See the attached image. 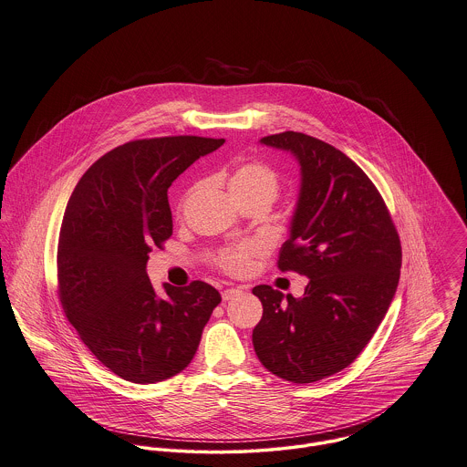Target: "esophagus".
<instances>
[{
    "label": "esophagus",
    "instance_id": "1",
    "mask_svg": "<svg viewBox=\"0 0 467 467\" xmlns=\"http://www.w3.org/2000/svg\"><path fill=\"white\" fill-rule=\"evenodd\" d=\"M243 295V289H239V287H232V289H224L223 293H221V296L224 301H230V299H234V297L241 296Z\"/></svg>",
    "mask_w": 467,
    "mask_h": 467
}]
</instances>
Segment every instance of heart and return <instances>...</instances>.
Returning a JSON list of instances; mask_svg holds the SVG:
<instances>
[{"label": "heart", "mask_w": 467, "mask_h": 467, "mask_svg": "<svg viewBox=\"0 0 467 467\" xmlns=\"http://www.w3.org/2000/svg\"><path fill=\"white\" fill-rule=\"evenodd\" d=\"M226 185L237 203L246 200H260L271 205L280 191V178L276 171L262 162H244L232 171L226 178ZM260 241H246L237 246H230L215 254L213 262L224 273L241 276L246 275L256 254H262Z\"/></svg>", "instance_id": "1"}]
</instances>
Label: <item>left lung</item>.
Wrapping results in <instances>:
<instances>
[{
  "label": "left lung",
  "instance_id": "8db88e82",
  "mask_svg": "<svg viewBox=\"0 0 467 467\" xmlns=\"http://www.w3.org/2000/svg\"><path fill=\"white\" fill-rule=\"evenodd\" d=\"M260 142L299 162V198L278 267L308 284L301 297L254 287L264 308L254 353L287 382H317L348 368L380 327L400 282V235L375 183L340 150L299 131Z\"/></svg>",
  "mask_w": 467,
  "mask_h": 467
}]
</instances>
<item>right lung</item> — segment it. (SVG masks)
<instances>
[{
  "mask_svg": "<svg viewBox=\"0 0 467 467\" xmlns=\"http://www.w3.org/2000/svg\"><path fill=\"white\" fill-rule=\"evenodd\" d=\"M224 139L131 140L96 161L77 183L58 235L57 280L66 317L92 355L133 383L168 380L192 360L221 295L205 282L164 284L146 262L172 235L168 189Z\"/></svg>",
  "mask_w": 467,
  "mask_h": 467,
  "instance_id": "1",
  "label": "right lung"
}]
</instances>
